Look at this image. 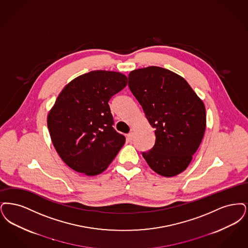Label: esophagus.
Here are the masks:
<instances>
[{"instance_id":"1","label":"esophagus","mask_w":248,"mask_h":248,"mask_svg":"<svg viewBox=\"0 0 248 248\" xmlns=\"http://www.w3.org/2000/svg\"><path fill=\"white\" fill-rule=\"evenodd\" d=\"M132 137H133V133L129 132V133H128V135H127V140H129V141H131Z\"/></svg>"}]
</instances>
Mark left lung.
I'll list each match as a JSON object with an SVG mask.
<instances>
[{
	"instance_id": "8db88e82",
	"label": "left lung",
	"mask_w": 248,
	"mask_h": 248,
	"mask_svg": "<svg viewBox=\"0 0 248 248\" xmlns=\"http://www.w3.org/2000/svg\"><path fill=\"white\" fill-rule=\"evenodd\" d=\"M129 87L155 129V145L143 158L164 177L183 172L205 134L203 101L183 77L160 66L130 71Z\"/></svg>"
}]
</instances>
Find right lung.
<instances>
[{
    "instance_id": "1",
    "label": "right lung",
    "mask_w": 248,
    "mask_h": 248,
    "mask_svg": "<svg viewBox=\"0 0 248 248\" xmlns=\"http://www.w3.org/2000/svg\"><path fill=\"white\" fill-rule=\"evenodd\" d=\"M127 82L120 72L94 70L77 77L56 98L47 126L55 150L73 170L98 175L124 145L125 137L113 128L108 102Z\"/></svg>"
}]
</instances>
